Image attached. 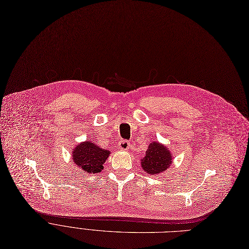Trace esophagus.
<instances>
[{
    "label": "esophagus",
    "mask_w": 249,
    "mask_h": 249,
    "mask_svg": "<svg viewBox=\"0 0 249 249\" xmlns=\"http://www.w3.org/2000/svg\"><path fill=\"white\" fill-rule=\"evenodd\" d=\"M119 148L121 150H128L130 148V142H128L127 140H122L119 143Z\"/></svg>",
    "instance_id": "1"
}]
</instances>
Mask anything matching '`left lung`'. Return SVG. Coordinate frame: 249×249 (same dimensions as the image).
I'll use <instances>...</instances> for the list:
<instances>
[{
  "instance_id": "left-lung-1",
  "label": "left lung",
  "mask_w": 249,
  "mask_h": 249,
  "mask_svg": "<svg viewBox=\"0 0 249 249\" xmlns=\"http://www.w3.org/2000/svg\"><path fill=\"white\" fill-rule=\"evenodd\" d=\"M173 154L160 142H151L145 156L141 160V167L148 175H159L172 164Z\"/></svg>"
}]
</instances>
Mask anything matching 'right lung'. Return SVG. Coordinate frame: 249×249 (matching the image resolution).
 Here are the masks:
<instances>
[{
	"label": "right lung",
	"instance_id": "1",
	"mask_svg": "<svg viewBox=\"0 0 249 249\" xmlns=\"http://www.w3.org/2000/svg\"><path fill=\"white\" fill-rule=\"evenodd\" d=\"M110 151L99 147L96 143L85 141L75 146L72 151L73 162L87 174L100 173L104 168Z\"/></svg>",
	"mask_w": 249,
	"mask_h": 249
}]
</instances>
